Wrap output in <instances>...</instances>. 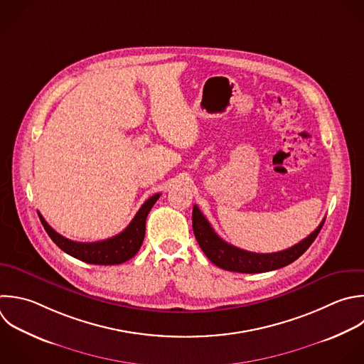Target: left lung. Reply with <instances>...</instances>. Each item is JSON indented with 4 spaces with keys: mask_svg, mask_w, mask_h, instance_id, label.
Here are the masks:
<instances>
[{
    "mask_svg": "<svg viewBox=\"0 0 364 364\" xmlns=\"http://www.w3.org/2000/svg\"><path fill=\"white\" fill-rule=\"evenodd\" d=\"M323 223L324 220L307 237L289 249L274 253H253L229 245L220 239L196 205L192 210L193 233L203 253L213 264L219 266L220 269L239 273H262L290 264L297 257H300L314 242Z\"/></svg>",
    "mask_w": 364,
    "mask_h": 364,
    "instance_id": "8db88e82",
    "label": "left lung"
}]
</instances>
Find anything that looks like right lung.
Listing matches in <instances>:
<instances>
[{"label": "right lung", "mask_w": 364, "mask_h": 364, "mask_svg": "<svg viewBox=\"0 0 364 364\" xmlns=\"http://www.w3.org/2000/svg\"><path fill=\"white\" fill-rule=\"evenodd\" d=\"M161 193H155L151 196L136 212L131 223L117 236H112L109 239L101 240V242H74L71 239L64 237L58 232H55L47 220L43 218V215L38 212V216L41 219V223L53 242L65 253L71 255L75 259H80L85 263L91 264H119L131 257H134L145 237V223L146 216L155 202L159 199Z\"/></svg>", "instance_id": "obj_1"}]
</instances>
